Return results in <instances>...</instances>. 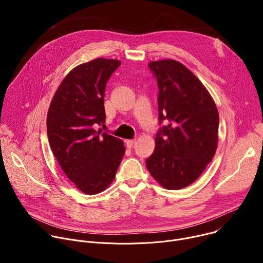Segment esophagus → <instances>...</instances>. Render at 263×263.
<instances>
[{
    "mask_svg": "<svg viewBox=\"0 0 263 263\" xmlns=\"http://www.w3.org/2000/svg\"><path fill=\"white\" fill-rule=\"evenodd\" d=\"M135 141H136V139H128V140H126V144L128 147H132L133 144L135 143Z\"/></svg>",
    "mask_w": 263,
    "mask_h": 263,
    "instance_id": "34e87169",
    "label": "esophagus"
}]
</instances>
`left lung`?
<instances>
[{
	"label": "left lung",
	"instance_id": "8db88e82",
	"mask_svg": "<svg viewBox=\"0 0 263 263\" xmlns=\"http://www.w3.org/2000/svg\"><path fill=\"white\" fill-rule=\"evenodd\" d=\"M157 80L159 124L154 153L145 160L151 176L166 190L194 183L212 160L218 141V111L202 82L173 59L151 61Z\"/></svg>",
	"mask_w": 263,
	"mask_h": 263
}]
</instances>
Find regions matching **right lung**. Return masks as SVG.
Here are the masks:
<instances>
[{
	"mask_svg": "<svg viewBox=\"0 0 263 263\" xmlns=\"http://www.w3.org/2000/svg\"><path fill=\"white\" fill-rule=\"evenodd\" d=\"M117 59L97 58L72 68L57 88L47 116L52 152L66 177L86 195L115 180L126 148L122 139L97 130L105 123L106 83Z\"/></svg>",
	"mask_w": 263,
	"mask_h": 263,
	"instance_id": "obj_1",
	"label": "right lung"
}]
</instances>
